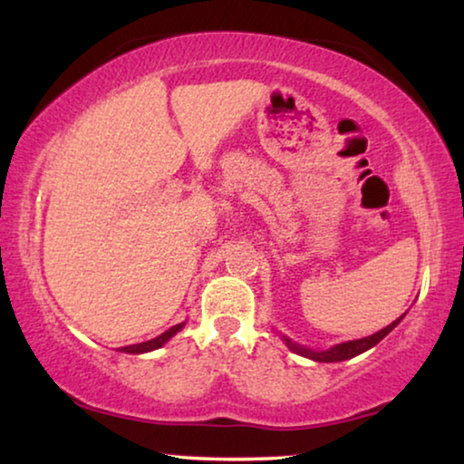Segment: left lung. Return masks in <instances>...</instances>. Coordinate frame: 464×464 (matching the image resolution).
<instances>
[{
    "label": "left lung",
    "instance_id": "left-lung-1",
    "mask_svg": "<svg viewBox=\"0 0 464 464\" xmlns=\"http://www.w3.org/2000/svg\"><path fill=\"white\" fill-rule=\"evenodd\" d=\"M401 318H404V315H400L398 320H393L392 324L385 326V328H381L379 333L371 334V337L355 339V341H345V343L333 345L331 349H324V352H314V349L295 343V341H291L288 337H282V341H285L286 347L291 349V352L304 355V358H310V360H314V362H343V360H349V358H355V355L364 353L366 349H371V347L377 345L381 339H385L387 334L392 333L393 328L400 324Z\"/></svg>",
    "mask_w": 464,
    "mask_h": 464
}]
</instances>
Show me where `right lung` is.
Returning <instances> with one entry per match:
<instances>
[{"mask_svg":"<svg viewBox=\"0 0 464 464\" xmlns=\"http://www.w3.org/2000/svg\"><path fill=\"white\" fill-rule=\"evenodd\" d=\"M184 324L186 322H182V324H176V326H171L169 331H165L163 334H159V337H154V339H150V341H144V343H136V345H127V347H121V352H125V353H146V352H152V349H159V347H163L167 341H169L173 334L176 333H179L184 328Z\"/></svg>","mask_w":464,"mask_h":464,"instance_id":"obj_1","label":"right lung"}]
</instances>
